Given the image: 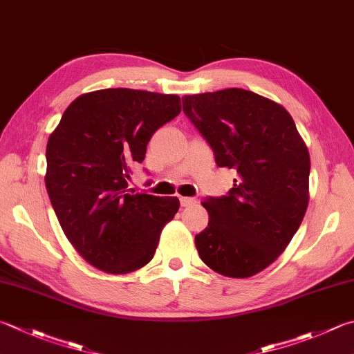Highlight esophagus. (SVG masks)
I'll use <instances>...</instances> for the list:
<instances>
[{"label":"esophagus","instance_id":"obj_1","mask_svg":"<svg viewBox=\"0 0 354 354\" xmlns=\"http://www.w3.org/2000/svg\"><path fill=\"white\" fill-rule=\"evenodd\" d=\"M196 203H197V200L194 197H180V205L182 206H192Z\"/></svg>","mask_w":354,"mask_h":354}]
</instances>
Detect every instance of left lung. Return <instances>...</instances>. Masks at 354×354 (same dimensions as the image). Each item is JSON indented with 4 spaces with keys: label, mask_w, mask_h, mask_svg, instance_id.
<instances>
[{
    "label": "left lung",
    "mask_w": 354,
    "mask_h": 354,
    "mask_svg": "<svg viewBox=\"0 0 354 354\" xmlns=\"http://www.w3.org/2000/svg\"><path fill=\"white\" fill-rule=\"evenodd\" d=\"M183 112L237 171L228 196L202 202L208 226L196 236L200 259L225 277L257 274L282 254L310 198V154L282 104L240 88L185 95Z\"/></svg>",
    "instance_id": "left-lung-1"
}]
</instances>
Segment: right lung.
<instances>
[{
    "label": "right lung",
    "mask_w": 354,
    "mask_h": 354,
    "mask_svg": "<svg viewBox=\"0 0 354 354\" xmlns=\"http://www.w3.org/2000/svg\"><path fill=\"white\" fill-rule=\"evenodd\" d=\"M182 111L180 97L100 89L77 97L48 140L44 182L66 237L89 265L128 274L151 262L177 197L134 194L131 166Z\"/></svg>",
    "instance_id": "obj_1"
}]
</instances>
